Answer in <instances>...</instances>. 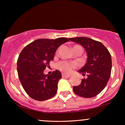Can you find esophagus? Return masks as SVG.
Returning a JSON list of instances; mask_svg holds the SVG:
<instances>
[{
  "mask_svg": "<svg viewBox=\"0 0 125 125\" xmlns=\"http://www.w3.org/2000/svg\"><path fill=\"white\" fill-rule=\"evenodd\" d=\"M62 76L63 77H69L71 75V74H64V73H62Z\"/></svg>",
  "mask_w": 125,
  "mask_h": 125,
  "instance_id": "esophagus-1",
  "label": "esophagus"
}]
</instances>
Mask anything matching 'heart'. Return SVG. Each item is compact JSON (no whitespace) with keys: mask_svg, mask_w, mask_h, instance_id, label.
<instances>
[{"mask_svg":"<svg viewBox=\"0 0 125 125\" xmlns=\"http://www.w3.org/2000/svg\"><path fill=\"white\" fill-rule=\"evenodd\" d=\"M78 46V45H76ZM76 66V63L73 62H68L67 61H61L58 64V68L60 71L64 73L71 72L72 69Z\"/></svg>","mask_w":125,"mask_h":125,"instance_id":"heart-1","label":"heart"}]
</instances>
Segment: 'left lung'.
<instances>
[{"label":"left lung","instance_id":"left-lung-1","mask_svg":"<svg viewBox=\"0 0 125 125\" xmlns=\"http://www.w3.org/2000/svg\"><path fill=\"white\" fill-rule=\"evenodd\" d=\"M85 49L86 63L78 72L86 79H82L79 85L73 87L77 95L86 98L96 96L100 94L109 79L112 70V59L109 52L100 42L86 37L69 38Z\"/></svg>","mask_w":125,"mask_h":125}]
</instances>
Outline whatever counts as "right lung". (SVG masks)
<instances>
[{"label": "right lung", "instance_id": "right-lung-1", "mask_svg": "<svg viewBox=\"0 0 125 125\" xmlns=\"http://www.w3.org/2000/svg\"><path fill=\"white\" fill-rule=\"evenodd\" d=\"M69 41L65 38L56 39H39L24 48L17 61V71L21 85L33 99L43 101L55 95L61 72L56 70L51 74H44L56 51L61 44Z\"/></svg>", "mask_w": 125, "mask_h": 125}]
</instances>
